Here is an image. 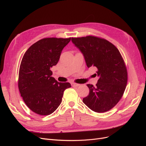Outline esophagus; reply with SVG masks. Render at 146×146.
<instances>
[{
	"mask_svg": "<svg viewBox=\"0 0 146 146\" xmlns=\"http://www.w3.org/2000/svg\"><path fill=\"white\" fill-rule=\"evenodd\" d=\"M72 86L73 87H78V86H80V85H79V84H78V83H72Z\"/></svg>",
	"mask_w": 146,
	"mask_h": 146,
	"instance_id": "esophagus-1",
	"label": "esophagus"
}]
</instances>
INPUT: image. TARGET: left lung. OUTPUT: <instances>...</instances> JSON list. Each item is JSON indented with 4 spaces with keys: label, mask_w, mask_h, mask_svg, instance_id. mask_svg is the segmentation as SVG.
Returning <instances> with one entry per match:
<instances>
[{
    "label": "left lung",
    "mask_w": 146,
    "mask_h": 146,
    "mask_svg": "<svg viewBox=\"0 0 146 146\" xmlns=\"http://www.w3.org/2000/svg\"><path fill=\"white\" fill-rule=\"evenodd\" d=\"M73 44L83 55L86 66L97 69L99 78L90 84L89 95L83 102L96 112H105L115 106L123 95L127 83V68L121 54L112 43L93 36L72 38Z\"/></svg>",
    "instance_id": "8db88e82"
}]
</instances>
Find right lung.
<instances>
[{
	"label": "right lung",
	"instance_id": "add662e5",
	"mask_svg": "<svg viewBox=\"0 0 146 146\" xmlns=\"http://www.w3.org/2000/svg\"><path fill=\"white\" fill-rule=\"evenodd\" d=\"M71 38H47L33 44L24 54L19 72L18 88L28 108L41 115L54 112L70 83H59L51 77L61 53Z\"/></svg>",
	"mask_w": 146,
	"mask_h": 146
}]
</instances>
